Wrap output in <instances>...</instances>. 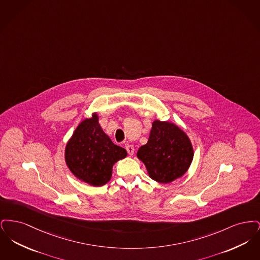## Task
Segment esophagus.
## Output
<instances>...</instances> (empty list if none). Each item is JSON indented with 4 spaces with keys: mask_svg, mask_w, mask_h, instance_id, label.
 <instances>
[{
    "mask_svg": "<svg viewBox=\"0 0 260 260\" xmlns=\"http://www.w3.org/2000/svg\"><path fill=\"white\" fill-rule=\"evenodd\" d=\"M124 147H125V150H126V152H127V154H128L129 156H133V155L135 154V147H134L133 145H131V144H125Z\"/></svg>",
    "mask_w": 260,
    "mask_h": 260,
    "instance_id": "1",
    "label": "esophagus"
}]
</instances>
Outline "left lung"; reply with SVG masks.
Returning a JSON list of instances; mask_svg holds the SVG:
<instances>
[{"mask_svg":"<svg viewBox=\"0 0 260 260\" xmlns=\"http://www.w3.org/2000/svg\"><path fill=\"white\" fill-rule=\"evenodd\" d=\"M194 157L192 143L176 124L155 120L148 142L137 151V158L145 165L149 176L160 183H171L181 177Z\"/></svg>","mask_w":260,"mask_h":260,"instance_id":"1","label":"left lung"}]
</instances>
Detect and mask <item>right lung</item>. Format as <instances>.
Wrapping results in <instances>:
<instances>
[{
  "label": "right lung",
  "instance_id": "add662e5",
  "mask_svg": "<svg viewBox=\"0 0 260 260\" xmlns=\"http://www.w3.org/2000/svg\"><path fill=\"white\" fill-rule=\"evenodd\" d=\"M126 155L125 149L115 145L103 132L96 113L80 123L65 148V161L71 173L92 186L106 184L114 164Z\"/></svg>",
  "mask_w": 260,
  "mask_h": 260
}]
</instances>
